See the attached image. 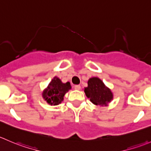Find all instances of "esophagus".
Masks as SVG:
<instances>
[{
  "instance_id": "1",
  "label": "esophagus",
  "mask_w": 151,
  "mask_h": 151,
  "mask_svg": "<svg viewBox=\"0 0 151 151\" xmlns=\"http://www.w3.org/2000/svg\"><path fill=\"white\" fill-rule=\"evenodd\" d=\"M80 85H76V86H74V89H75V90H80Z\"/></svg>"
}]
</instances>
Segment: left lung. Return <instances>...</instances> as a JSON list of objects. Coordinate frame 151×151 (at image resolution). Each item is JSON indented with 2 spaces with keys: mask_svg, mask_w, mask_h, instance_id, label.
Returning a JSON list of instances; mask_svg holds the SVG:
<instances>
[{
  "mask_svg": "<svg viewBox=\"0 0 151 151\" xmlns=\"http://www.w3.org/2000/svg\"><path fill=\"white\" fill-rule=\"evenodd\" d=\"M86 96L95 105L107 106L114 99V94L99 77H93L88 80V86L84 88Z\"/></svg>",
  "mask_w": 151,
  "mask_h": 151,
  "instance_id": "8db88e82",
  "label": "left lung"
}]
</instances>
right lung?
<instances>
[{
  "instance_id": "1",
  "label": "right lung",
  "mask_w": 151,
  "mask_h": 151,
  "mask_svg": "<svg viewBox=\"0 0 151 151\" xmlns=\"http://www.w3.org/2000/svg\"><path fill=\"white\" fill-rule=\"evenodd\" d=\"M71 88V86L69 82L63 83L59 77L55 76L43 90L42 96L49 105H59L63 101L65 93Z\"/></svg>"
}]
</instances>
